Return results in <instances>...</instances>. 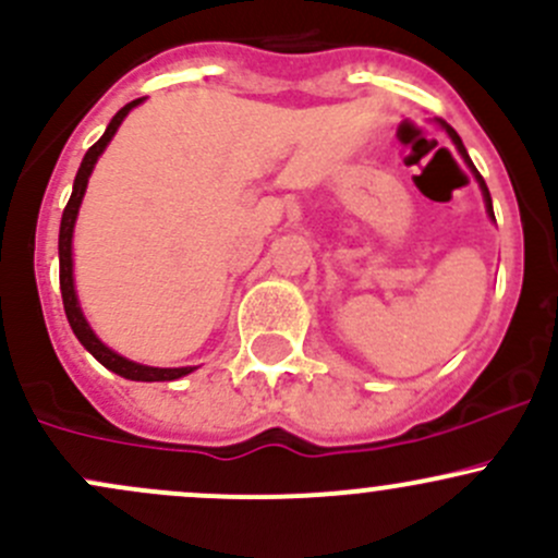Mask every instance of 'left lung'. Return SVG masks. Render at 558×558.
<instances>
[{
  "mask_svg": "<svg viewBox=\"0 0 558 558\" xmlns=\"http://www.w3.org/2000/svg\"><path fill=\"white\" fill-rule=\"evenodd\" d=\"M433 122H436V125H438V128H441V131H447V136L451 138V144H454V146H457V151H460V155H462V160H465V166H468V168H471L473 179H476V181H478V186H481V195H484V205H486V216H489V219H492V221H495V210H492V197H489V190H486L484 179H481V173L476 171V166H473V162H471V157H468L465 146H462V138H460V136H457V131H454V128H451V125H447V122H444V120H433Z\"/></svg>",
  "mask_w": 558,
  "mask_h": 558,
  "instance_id": "obj_1",
  "label": "left lung"
}]
</instances>
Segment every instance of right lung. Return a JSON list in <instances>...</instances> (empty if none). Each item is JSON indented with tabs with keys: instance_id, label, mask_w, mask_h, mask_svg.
<instances>
[{
	"instance_id": "1",
	"label": "right lung",
	"mask_w": 558,
	"mask_h": 558,
	"mask_svg": "<svg viewBox=\"0 0 558 558\" xmlns=\"http://www.w3.org/2000/svg\"><path fill=\"white\" fill-rule=\"evenodd\" d=\"M138 104H144V98H136V101L125 104V107L117 111V114L111 117L107 131H104V136L98 138L96 144H93L90 149L85 151V157H82L77 179H74L72 197H69L66 208H63V216H61V232H58V262H61V296H63V310H66V318H69V326H72L74 337L80 339L82 348H85L87 353L96 357L101 366H107L109 372L120 374V377L133 379V383H173V379H181V377H186V374L195 372L197 366H179V368L144 366V363H136V361H131V357L114 353V350L107 348V344H104L101 339L96 337V331H93L90 324H87L85 313H82V307H80L77 289H74L72 238H74V225H77L82 197H85V190H87V179H90L93 168H96L98 157L104 155V149L109 146V141L114 138L117 128L122 125V120H125V117L131 114V109H136Z\"/></svg>"
}]
</instances>
